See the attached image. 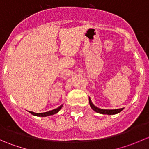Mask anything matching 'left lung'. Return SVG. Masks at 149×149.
<instances>
[{"instance_id": "obj_1", "label": "left lung", "mask_w": 149, "mask_h": 149, "mask_svg": "<svg viewBox=\"0 0 149 149\" xmlns=\"http://www.w3.org/2000/svg\"><path fill=\"white\" fill-rule=\"evenodd\" d=\"M88 101H89V104L93 110H94L95 112H98V113L103 114V115H115V114H118V113H119V112H120L123 109V108H120V109H100V108L97 107H96L95 105H94V104L91 102V100L90 98H88Z\"/></svg>"}]
</instances>
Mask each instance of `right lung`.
<instances>
[{
	"mask_svg": "<svg viewBox=\"0 0 149 149\" xmlns=\"http://www.w3.org/2000/svg\"><path fill=\"white\" fill-rule=\"evenodd\" d=\"M63 105L62 104V105H61V106H60V107H58V108H56V109H52V110L49 111V112H42V113H36V112H30V111H29V112H30V113H31V115H35V116L47 117V116H49V115H54V114L58 113V112H59L60 110H61V108L63 107Z\"/></svg>",
	"mask_w": 149,
	"mask_h": 149,
	"instance_id": "obj_1",
	"label": "right lung"
}]
</instances>
